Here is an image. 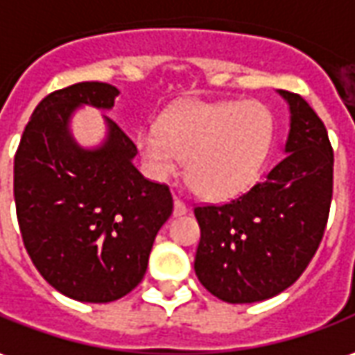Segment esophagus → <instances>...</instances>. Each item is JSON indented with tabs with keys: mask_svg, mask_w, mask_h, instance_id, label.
I'll list each match as a JSON object with an SVG mask.
<instances>
[{
	"mask_svg": "<svg viewBox=\"0 0 355 355\" xmlns=\"http://www.w3.org/2000/svg\"><path fill=\"white\" fill-rule=\"evenodd\" d=\"M189 212V209H187V205L183 201H180L178 197H175V201H173V216H185Z\"/></svg>",
	"mask_w": 355,
	"mask_h": 355,
	"instance_id": "34e87169",
	"label": "esophagus"
}]
</instances>
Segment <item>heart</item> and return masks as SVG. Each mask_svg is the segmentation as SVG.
Returning a JSON list of instances; mask_svg holds the SVG:
<instances>
[{"label":"heart","instance_id":"1","mask_svg":"<svg viewBox=\"0 0 355 355\" xmlns=\"http://www.w3.org/2000/svg\"><path fill=\"white\" fill-rule=\"evenodd\" d=\"M272 141V119L259 102H189L172 107L160 127L137 137L139 154L154 180L182 170L193 189L214 201L248 191L265 164Z\"/></svg>","mask_w":355,"mask_h":355}]
</instances>
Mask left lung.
Instances as JSON below:
<instances>
[{
	"label": "left lung",
	"mask_w": 355,
	"mask_h": 355,
	"mask_svg": "<svg viewBox=\"0 0 355 355\" xmlns=\"http://www.w3.org/2000/svg\"><path fill=\"white\" fill-rule=\"evenodd\" d=\"M290 112L284 158L261 183L220 207H197L195 272L228 304H255L302 276L322 239L332 199V146L302 96L276 90Z\"/></svg>",
	"instance_id": "left-lung-1"
}]
</instances>
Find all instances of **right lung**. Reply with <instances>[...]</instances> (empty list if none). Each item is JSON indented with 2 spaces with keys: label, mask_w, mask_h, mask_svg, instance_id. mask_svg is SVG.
<instances>
[{
  "label": "right lung",
  "mask_w": 355,
  "mask_h": 355,
  "mask_svg": "<svg viewBox=\"0 0 355 355\" xmlns=\"http://www.w3.org/2000/svg\"><path fill=\"white\" fill-rule=\"evenodd\" d=\"M119 90L79 83L36 106L15 154V205L26 253L44 280L77 302L123 297L146 272L170 189L135 168L137 146L107 116L96 145L71 131L83 107L110 112Z\"/></svg>",
  "instance_id": "add662e5"
}]
</instances>
